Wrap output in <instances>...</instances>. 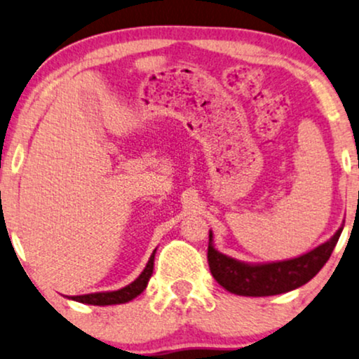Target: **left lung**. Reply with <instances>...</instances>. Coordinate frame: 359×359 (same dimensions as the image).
<instances>
[{"instance_id": "1", "label": "left lung", "mask_w": 359, "mask_h": 359, "mask_svg": "<svg viewBox=\"0 0 359 359\" xmlns=\"http://www.w3.org/2000/svg\"><path fill=\"white\" fill-rule=\"evenodd\" d=\"M341 230L343 229H339L328 242L305 255L293 258V260L265 263V265H248V263L237 262L225 257L224 253H219L213 248L210 232L207 250L208 266H210L213 278L235 294L270 297V294L287 293L290 290L305 285L323 269L341 235Z\"/></svg>"}]
</instances>
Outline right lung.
Here are the masks:
<instances>
[{"instance_id":"right-lung-1","label":"right lung","mask_w":359,"mask_h":359,"mask_svg":"<svg viewBox=\"0 0 359 359\" xmlns=\"http://www.w3.org/2000/svg\"><path fill=\"white\" fill-rule=\"evenodd\" d=\"M154 257H156V250L149 258L146 269L135 278L133 283L127 285V287L117 290V292H107V293H90V294H79V297H72V300L86 303V305H97V306H106V305H119V303H127L133 298L137 297L146 290L147 281L151 278L154 271Z\"/></svg>"}]
</instances>
